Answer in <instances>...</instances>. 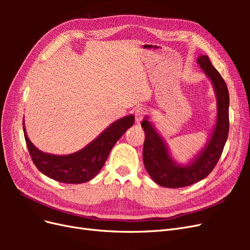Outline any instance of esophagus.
<instances>
[{"mask_svg": "<svg viewBox=\"0 0 250 250\" xmlns=\"http://www.w3.org/2000/svg\"><path fill=\"white\" fill-rule=\"evenodd\" d=\"M145 115H146V109L144 107H138L135 109L134 116H135V121H137V123H140L144 119V117H145Z\"/></svg>", "mask_w": 250, "mask_h": 250, "instance_id": "1", "label": "esophagus"}]
</instances>
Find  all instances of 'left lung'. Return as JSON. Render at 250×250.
<instances>
[{
	"instance_id": "1",
	"label": "left lung",
	"mask_w": 250,
	"mask_h": 250,
	"mask_svg": "<svg viewBox=\"0 0 250 250\" xmlns=\"http://www.w3.org/2000/svg\"><path fill=\"white\" fill-rule=\"evenodd\" d=\"M197 62L213 82L217 95L218 119L208 144L196 160L187 167L178 166L170 157L165 142L149 121L145 119L141 124L145 131L143 147L144 165L151 178L157 185L165 188H184L206 178L214 170L229 137V94L228 86L208 56L201 55L198 57Z\"/></svg>"
}]
</instances>
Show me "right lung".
<instances>
[{"instance_id": "right-lung-1", "label": "right lung", "mask_w": 250, "mask_h": 250, "mask_svg": "<svg viewBox=\"0 0 250 250\" xmlns=\"http://www.w3.org/2000/svg\"><path fill=\"white\" fill-rule=\"evenodd\" d=\"M133 123V116L120 119L85 148L62 156L42 152L30 142L25 130L24 134L32 162L42 173L59 183L82 184L93 179L100 172L113 145ZM22 128L25 129L24 122Z\"/></svg>"}]
</instances>
